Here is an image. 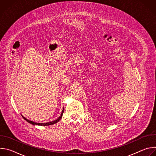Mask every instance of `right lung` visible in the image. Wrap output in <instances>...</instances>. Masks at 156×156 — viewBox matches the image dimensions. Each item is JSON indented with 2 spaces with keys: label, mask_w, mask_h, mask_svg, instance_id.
Wrapping results in <instances>:
<instances>
[{
  "label": "right lung",
  "mask_w": 156,
  "mask_h": 156,
  "mask_svg": "<svg viewBox=\"0 0 156 156\" xmlns=\"http://www.w3.org/2000/svg\"><path fill=\"white\" fill-rule=\"evenodd\" d=\"M63 112H64V109L63 108V110H62V113H61V115H60V116L57 119H56V120H55L54 121H52V122H48V123H36V122H33V121H31V120H28L27 119H26L25 117H24L23 116H22L23 117V119L27 121V122H28V123H31V124H32V125H39V126H48V125H54V124H55L56 123H57V122H59V120L62 119V115H63Z\"/></svg>",
  "instance_id": "obj_1"
}]
</instances>
